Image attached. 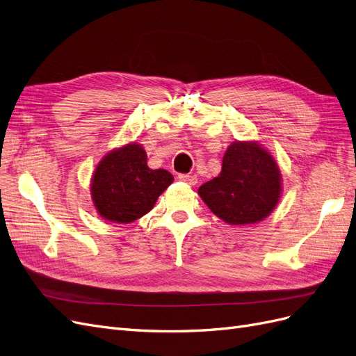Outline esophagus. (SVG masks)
<instances>
[{
    "label": "esophagus",
    "mask_w": 356,
    "mask_h": 356,
    "mask_svg": "<svg viewBox=\"0 0 356 356\" xmlns=\"http://www.w3.org/2000/svg\"><path fill=\"white\" fill-rule=\"evenodd\" d=\"M178 178H179L182 182H186V184H188V186H195L196 182H197V177H196V175L179 174V175H178Z\"/></svg>",
    "instance_id": "obj_1"
}]
</instances>
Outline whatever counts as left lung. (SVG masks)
<instances>
[{
	"instance_id": "left-lung-1",
	"label": "left lung",
	"mask_w": 356,
	"mask_h": 356,
	"mask_svg": "<svg viewBox=\"0 0 356 356\" xmlns=\"http://www.w3.org/2000/svg\"><path fill=\"white\" fill-rule=\"evenodd\" d=\"M281 172L255 141H234L222 157L221 174L199 187V196L232 225L254 224L272 213L281 197Z\"/></svg>"
}]
</instances>
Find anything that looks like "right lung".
Masks as SVG:
<instances>
[{
	"instance_id": "add662e5",
	"label": "right lung",
	"mask_w": 356,
	"mask_h": 356,
	"mask_svg": "<svg viewBox=\"0 0 356 356\" xmlns=\"http://www.w3.org/2000/svg\"><path fill=\"white\" fill-rule=\"evenodd\" d=\"M172 182L168 170L149 169L145 149L132 143L113 149L96 166L92 200L102 218L127 224L152 211Z\"/></svg>"
}]
</instances>
